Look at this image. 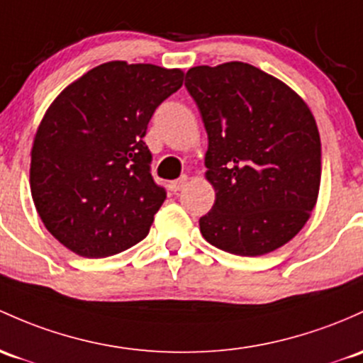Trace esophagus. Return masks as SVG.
Masks as SVG:
<instances>
[{"label": "esophagus", "instance_id": "1", "mask_svg": "<svg viewBox=\"0 0 363 363\" xmlns=\"http://www.w3.org/2000/svg\"><path fill=\"white\" fill-rule=\"evenodd\" d=\"M186 183H189V177H186V174H182L178 180L171 182V190H173V192H180V190L186 185Z\"/></svg>", "mask_w": 363, "mask_h": 363}]
</instances>
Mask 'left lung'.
I'll list each match as a JSON object with an SVG mask.
<instances>
[{
  "label": "left lung",
  "mask_w": 363,
  "mask_h": 363,
  "mask_svg": "<svg viewBox=\"0 0 363 363\" xmlns=\"http://www.w3.org/2000/svg\"><path fill=\"white\" fill-rule=\"evenodd\" d=\"M185 86L208 131L206 180L216 194L202 237L237 256L282 247L320 189V135L305 100L244 62L192 67Z\"/></svg>",
  "instance_id": "obj_1"
}]
</instances>
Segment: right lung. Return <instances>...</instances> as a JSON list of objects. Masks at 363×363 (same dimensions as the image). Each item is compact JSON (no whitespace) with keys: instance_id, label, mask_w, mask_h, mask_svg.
I'll list each match as a JSON object with an SVG mask.
<instances>
[{"instance_id":"1","label":"right lung","mask_w":363,"mask_h":363,"mask_svg":"<svg viewBox=\"0 0 363 363\" xmlns=\"http://www.w3.org/2000/svg\"><path fill=\"white\" fill-rule=\"evenodd\" d=\"M183 71L107 62L53 100L30 150V194L46 230L84 258L126 251L149 233L166 190L150 174L147 124Z\"/></svg>"}]
</instances>
